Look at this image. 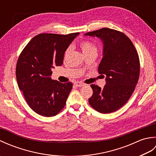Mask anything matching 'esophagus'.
<instances>
[{
	"mask_svg": "<svg viewBox=\"0 0 156 156\" xmlns=\"http://www.w3.org/2000/svg\"><path fill=\"white\" fill-rule=\"evenodd\" d=\"M74 85L77 87H83V86H84V84H83L82 82H76L74 83Z\"/></svg>",
	"mask_w": 156,
	"mask_h": 156,
	"instance_id": "obj_1",
	"label": "esophagus"
}]
</instances>
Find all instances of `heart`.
Returning <instances> with one entry per match:
<instances>
[{"instance_id":"1","label":"heart","mask_w":156,"mask_h":156,"mask_svg":"<svg viewBox=\"0 0 156 156\" xmlns=\"http://www.w3.org/2000/svg\"><path fill=\"white\" fill-rule=\"evenodd\" d=\"M80 48L84 55L88 54L90 52H97V48L95 47L94 44H92L91 42L88 41H83L80 43ZM69 51V48L67 49L66 51V55L68 54Z\"/></svg>"}]
</instances>
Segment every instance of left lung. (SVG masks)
Returning <instances> with one entry per match:
<instances>
[{
	"mask_svg": "<svg viewBox=\"0 0 156 156\" xmlns=\"http://www.w3.org/2000/svg\"><path fill=\"white\" fill-rule=\"evenodd\" d=\"M103 44L98 73L106 76L103 88L91 84L93 94L89 104L101 113L117 111L128 101L140 76V59L133 43L122 33L109 28L88 32ZM105 77V76H104Z\"/></svg>",
	"mask_w": 156,
	"mask_h": 156,
	"instance_id": "1",
	"label": "left lung"
}]
</instances>
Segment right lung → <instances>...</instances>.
Wrapping results in <instances>:
<instances>
[{"label":"right lung","instance_id":"add662e5","mask_svg":"<svg viewBox=\"0 0 156 156\" xmlns=\"http://www.w3.org/2000/svg\"><path fill=\"white\" fill-rule=\"evenodd\" d=\"M79 34L37 35L20 55L16 68L19 90L37 114L53 117L64 107L72 84L52 80L51 69L63 64L65 51Z\"/></svg>","mask_w":156,"mask_h":156}]
</instances>
